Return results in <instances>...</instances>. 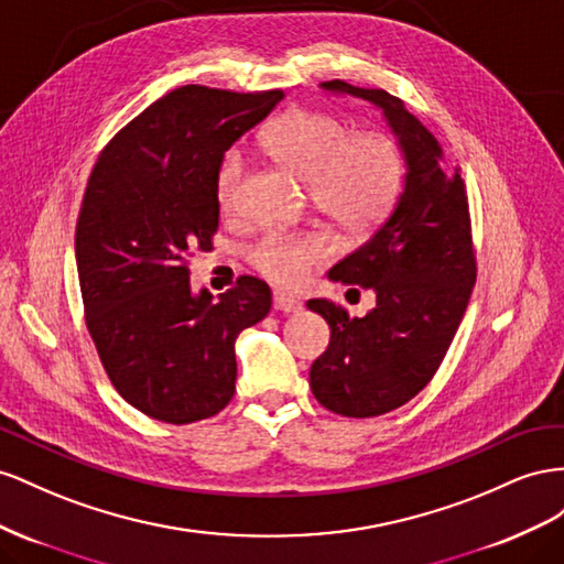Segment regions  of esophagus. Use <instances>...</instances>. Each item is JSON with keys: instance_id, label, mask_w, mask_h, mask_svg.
<instances>
[{"instance_id": "obj_1", "label": "esophagus", "mask_w": 564, "mask_h": 564, "mask_svg": "<svg viewBox=\"0 0 564 564\" xmlns=\"http://www.w3.org/2000/svg\"><path fill=\"white\" fill-rule=\"evenodd\" d=\"M273 310L283 312V314H297L302 310V304L295 297H291V295L276 293V295H273Z\"/></svg>"}]
</instances>
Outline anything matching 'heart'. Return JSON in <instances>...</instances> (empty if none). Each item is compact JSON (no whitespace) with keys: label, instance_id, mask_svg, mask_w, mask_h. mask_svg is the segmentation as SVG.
Instances as JSON below:
<instances>
[{"label":"heart","instance_id":"obj_1","mask_svg":"<svg viewBox=\"0 0 564 564\" xmlns=\"http://www.w3.org/2000/svg\"><path fill=\"white\" fill-rule=\"evenodd\" d=\"M262 147L281 167L310 184L316 213L351 236L376 231L392 215L404 184V160L388 134L349 137L343 120L318 110H288L267 127ZM243 176V153L229 149L215 172L224 215L236 213ZM328 252V238L321 234H273L252 250V264L271 281L295 285Z\"/></svg>","mask_w":564,"mask_h":564}]
</instances>
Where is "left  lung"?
<instances>
[{
	"label": "left lung",
	"instance_id": "obj_1",
	"mask_svg": "<svg viewBox=\"0 0 564 564\" xmlns=\"http://www.w3.org/2000/svg\"><path fill=\"white\" fill-rule=\"evenodd\" d=\"M321 89L382 110L406 163L392 215L328 271L330 281L371 291L376 307L359 318L328 300L307 302L330 326L328 349L310 371L314 397L333 413L373 417L425 388L468 310L477 276L468 196L458 170L444 167L440 141L404 101L345 79Z\"/></svg>",
	"mask_w": 564,
	"mask_h": 564
}]
</instances>
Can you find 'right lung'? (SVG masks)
Listing matches in <instances>:
<instances>
[{
  "mask_svg": "<svg viewBox=\"0 0 564 564\" xmlns=\"http://www.w3.org/2000/svg\"><path fill=\"white\" fill-rule=\"evenodd\" d=\"M283 91L186 85L108 141L75 229L87 328L120 397L155 421L186 425L236 392V337L271 310L269 285L240 276L217 300L191 291L188 257L213 250L219 158Z\"/></svg>",
  "mask_w": 564,
  "mask_h": 564,
  "instance_id": "right-lung-1",
  "label": "right lung"
}]
</instances>
